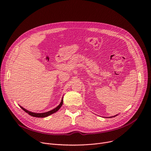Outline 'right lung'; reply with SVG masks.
I'll return each mask as SVG.
<instances>
[{
  "mask_svg": "<svg viewBox=\"0 0 151 151\" xmlns=\"http://www.w3.org/2000/svg\"><path fill=\"white\" fill-rule=\"evenodd\" d=\"M62 104H63V100H62L60 105H59L58 106H57L55 108L53 109L52 110L50 111H47V112L43 113H32V112H30V111H28L27 110H26V109H24V108H23L21 107V108L25 112L27 113L29 115H30V116H33V117H47V116H50V115L53 114V113H55V112L58 111L60 109V108L62 106Z\"/></svg>",
  "mask_w": 151,
  "mask_h": 151,
  "instance_id": "obj_1",
  "label": "right lung"
}]
</instances>
